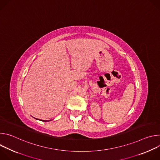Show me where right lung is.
Wrapping results in <instances>:
<instances>
[{
  "instance_id": "1",
  "label": "right lung",
  "mask_w": 160,
  "mask_h": 160,
  "mask_svg": "<svg viewBox=\"0 0 160 160\" xmlns=\"http://www.w3.org/2000/svg\"><path fill=\"white\" fill-rule=\"evenodd\" d=\"M42 122H48L47 120H46V121H45V120H42Z\"/></svg>"
}]
</instances>
